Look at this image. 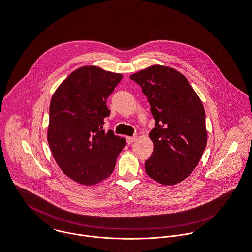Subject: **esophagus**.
<instances>
[{
  "mask_svg": "<svg viewBox=\"0 0 252 252\" xmlns=\"http://www.w3.org/2000/svg\"><path fill=\"white\" fill-rule=\"evenodd\" d=\"M136 139H137V136H128L126 137V142L127 144H132L133 142H135Z\"/></svg>",
  "mask_w": 252,
  "mask_h": 252,
  "instance_id": "1",
  "label": "esophagus"
}]
</instances>
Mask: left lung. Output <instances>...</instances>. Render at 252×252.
<instances>
[{
    "instance_id": "obj_1",
    "label": "left lung",
    "mask_w": 252,
    "mask_h": 252,
    "mask_svg": "<svg viewBox=\"0 0 252 252\" xmlns=\"http://www.w3.org/2000/svg\"><path fill=\"white\" fill-rule=\"evenodd\" d=\"M130 78L141 86L155 120L146 173L160 184H177L192 174L207 144L203 104L187 78L173 68L153 65Z\"/></svg>"
}]
</instances>
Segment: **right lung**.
Segmentation results:
<instances>
[{
    "label": "right lung",
    "mask_w": 252,
    "mask_h": 252,
    "mask_svg": "<svg viewBox=\"0 0 252 252\" xmlns=\"http://www.w3.org/2000/svg\"><path fill=\"white\" fill-rule=\"evenodd\" d=\"M121 74L97 66L74 71L53 95L48 142L61 171L83 185H94L112 174L126 139L104 131L109 116L107 97L121 81Z\"/></svg>",
    "instance_id": "add662e5"
}]
</instances>
